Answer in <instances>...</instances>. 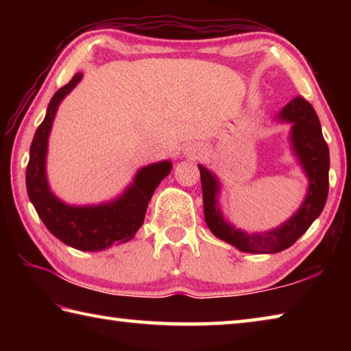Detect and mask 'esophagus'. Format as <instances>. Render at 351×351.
Here are the masks:
<instances>
[{"instance_id": "esophagus-1", "label": "esophagus", "mask_w": 351, "mask_h": 351, "mask_svg": "<svg viewBox=\"0 0 351 351\" xmlns=\"http://www.w3.org/2000/svg\"><path fill=\"white\" fill-rule=\"evenodd\" d=\"M192 154H195V156H197V154H201V153H199V152H198V153H197V152H193Z\"/></svg>"}]
</instances>
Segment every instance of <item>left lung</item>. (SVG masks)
Here are the masks:
<instances>
[{
  "label": "left lung",
  "instance_id": "1",
  "mask_svg": "<svg viewBox=\"0 0 351 351\" xmlns=\"http://www.w3.org/2000/svg\"><path fill=\"white\" fill-rule=\"evenodd\" d=\"M278 119L293 123L291 145L310 182L300 209L278 228L265 234H247L224 221L218 206L219 182L217 176L203 165H198L203 187L204 219L210 232L243 252L276 254L293 246L320 215L328 197L330 152L313 105L304 97H295L280 111Z\"/></svg>",
  "mask_w": 351,
  "mask_h": 351
}]
</instances>
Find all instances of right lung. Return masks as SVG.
Masks as SVG:
<instances>
[{
  "label": "right lung",
  "instance_id": "obj_1",
  "mask_svg": "<svg viewBox=\"0 0 351 351\" xmlns=\"http://www.w3.org/2000/svg\"><path fill=\"white\" fill-rule=\"evenodd\" d=\"M82 74L77 73L62 86L47 105L43 122L35 132L29 152L26 187L31 203L49 232L79 251H102L112 245L130 241L144 224L148 201L152 199L171 162L161 161L141 169L121 197L111 203L97 206H68L51 192L46 180V152L52 122L62 100L74 90Z\"/></svg>",
  "mask_w": 351,
  "mask_h": 351
}]
</instances>
